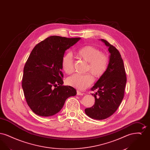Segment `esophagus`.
<instances>
[{"mask_svg": "<svg viewBox=\"0 0 150 150\" xmlns=\"http://www.w3.org/2000/svg\"><path fill=\"white\" fill-rule=\"evenodd\" d=\"M77 94L79 95V96H83V95H84V93L80 92L79 91H77Z\"/></svg>", "mask_w": 150, "mask_h": 150, "instance_id": "obj_1", "label": "esophagus"}]
</instances>
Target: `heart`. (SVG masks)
<instances>
[{"instance_id":"obj_1","label":"heart","mask_w":150,"mask_h":150,"mask_svg":"<svg viewBox=\"0 0 150 150\" xmlns=\"http://www.w3.org/2000/svg\"><path fill=\"white\" fill-rule=\"evenodd\" d=\"M77 54L80 58L88 62L86 71H91L96 78L102 76L106 71L109 62L108 57L96 47L91 45L83 47L78 50ZM61 64L63 70L67 74H70L73 72L74 62L71 53L64 54L62 59ZM93 81L94 78L91 73L75 74L66 80L68 85L81 90L85 89Z\"/></svg>"}]
</instances>
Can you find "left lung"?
Listing matches in <instances>:
<instances>
[{
  "label": "left lung",
  "instance_id": "left-lung-1",
  "mask_svg": "<svg viewBox=\"0 0 150 150\" xmlns=\"http://www.w3.org/2000/svg\"><path fill=\"white\" fill-rule=\"evenodd\" d=\"M108 47L110 55L107 70L100 77L92 91L95 98L93 106L85 109L89 117L96 120H103L117 110L124 98L127 83L126 73L120 53L114 45L106 40L100 39Z\"/></svg>",
  "mask_w": 150,
  "mask_h": 150
}]
</instances>
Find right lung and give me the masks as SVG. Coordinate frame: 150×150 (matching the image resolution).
<instances>
[{
    "instance_id": "obj_1",
    "label": "right lung",
    "mask_w": 150,
    "mask_h": 150,
    "mask_svg": "<svg viewBox=\"0 0 150 150\" xmlns=\"http://www.w3.org/2000/svg\"><path fill=\"white\" fill-rule=\"evenodd\" d=\"M80 39L51 36L31 51L24 66L22 87L28 106L35 114H56L67 98L76 94L73 87L63 86L61 62L65 51Z\"/></svg>"
}]
</instances>
